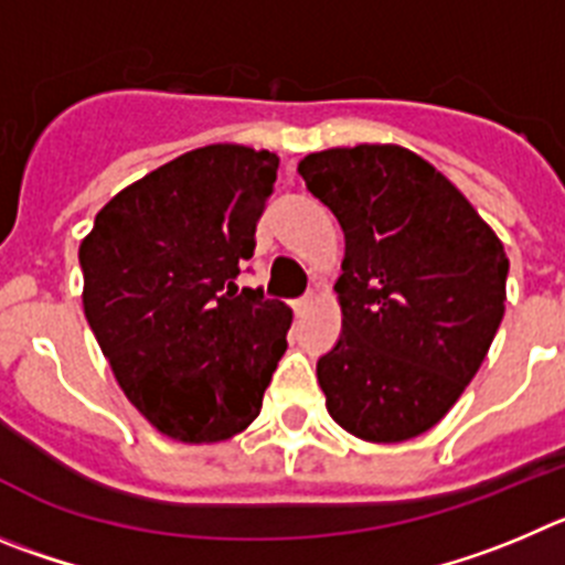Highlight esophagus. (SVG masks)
<instances>
[{
	"label": "esophagus",
	"mask_w": 565,
	"mask_h": 565,
	"mask_svg": "<svg viewBox=\"0 0 565 565\" xmlns=\"http://www.w3.org/2000/svg\"><path fill=\"white\" fill-rule=\"evenodd\" d=\"M312 303H315V295H312V292L301 295V298H298V301H292L295 315H307L309 309H312Z\"/></svg>",
	"instance_id": "1"
}]
</instances>
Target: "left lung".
<instances>
[{
    "mask_svg": "<svg viewBox=\"0 0 565 565\" xmlns=\"http://www.w3.org/2000/svg\"><path fill=\"white\" fill-rule=\"evenodd\" d=\"M298 171L345 236L343 329L318 360L329 414L365 441L414 439L454 408L501 327L504 245L399 146L318 151Z\"/></svg>",
    "mask_w": 565,
    "mask_h": 565,
    "instance_id": "8db88e82",
    "label": "left lung"
}]
</instances>
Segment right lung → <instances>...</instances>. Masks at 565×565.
<instances>
[{
    "mask_svg": "<svg viewBox=\"0 0 565 565\" xmlns=\"http://www.w3.org/2000/svg\"><path fill=\"white\" fill-rule=\"evenodd\" d=\"M276 171L270 151H188L100 207L81 242L89 329L131 405L171 439L245 430L287 352L292 309L233 281Z\"/></svg>",
    "mask_w": 565,
    "mask_h": 565,
    "instance_id": "right-lung-1",
    "label": "right lung"
}]
</instances>
